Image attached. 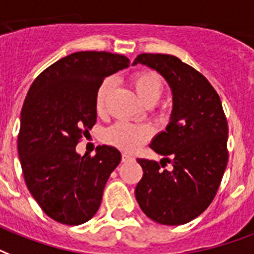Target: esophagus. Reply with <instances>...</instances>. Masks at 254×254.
<instances>
[{
    "instance_id": "esophagus-1",
    "label": "esophagus",
    "mask_w": 254,
    "mask_h": 254,
    "mask_svg": "<svg viewBox=\"0 0 254 254\" xmlns=\"http://www.w3.org/2000/svg\"><path fill=\"white\" fill-rule=\"evenodd\" d=\"M122 160H123V162H131V160H133V158L132 156H131V155H127V154H123L122 155Z\"/></svg>"
}]
</instances>
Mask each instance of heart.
I'll list each match as a JSON object with an SVG mask.
<instances>
[{
    "instance_id": "b5f03b06",
    "label": "heart",
    "mask_w": 254,
    "mask_h": 254,
    "mask_svg": "<svg viewBox=\"0 0 254 254\" xmlns=\"http://www.w3.org/2000/svg\"><path fill=\"white\" fill-rule=\"evenodd\" d=\"M132 87L136 92L137 98L147 107L156 105L163 94V82L158 74L151 71L137 72L132 76ZM113 90L111 79H106L102 82L95 96L96 110L102 113L105 110L106 102L110 92ZM151 136V128L147 125H135L128 122H118L106 129L105 140L110 144L115 145L118 148L131 152L148 140Z\"/></svg>"
}]
</instances>
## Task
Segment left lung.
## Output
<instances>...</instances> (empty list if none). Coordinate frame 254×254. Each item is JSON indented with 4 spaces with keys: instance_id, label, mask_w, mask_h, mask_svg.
I'll return each instance as SVG.
<instances>
[{
    "instance_id": "obj_1",
    "label": "left lung",
    "mask_w": 254,
    "mask_h": 254,
    "mask_svg": "<svg viewBox=\"0 0 254 254\" xmlns=\"http://www.w3.org/2000/svg\"><path fill=\"white\" fill-rule=\"evenodd\" d=\"M137 64L166 79L172 111L166 131L149 144L164 156L160 164L137 159L143 178L135 188L136 201L156 223L182 225L201 215L219 190L228 163L227 118L207 78L178 57L140 54L132 62ZM167 162L172 170H161Z\"/></svg>"
}]
</instances>
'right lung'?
<instances>
[{
	"label": "right lung",
	"instance_id": "obj_1",
	"mask_svg": "<svg viewBox=\"0 0 254 254\" xmlns=\"http://www.w3.org/2000/svg\"><path fill=\"white\" fill-rule=\"evenodd\" d=\"M128 66V58L119 54L72 53L29 88L21 111L19 162L31 196L58 223L79 225L91 219L121 163V152L111 145H98L95 156H80L75 147L95 125L98 87Z\"/></svg>",
	"mask_w": 254,
	"mask_h": 254
}]
</instances>
